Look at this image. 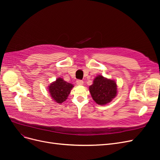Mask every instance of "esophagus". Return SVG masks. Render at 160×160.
<instances>
[{"mask_svg":"<svg viewBox=\"0 0 160 160\" xmlns=\"http://www.w3.org/2000/svg\"><path fill=\"white\" fill-rule=\"evenodd\" d=\"M77 85H82L83 84V81L82 80H77L76 81Z\"/></svg>","mask_w":160,"mask_h":160,"instance_id":"esophagus-1","label":"esophagus"}]
</instances>
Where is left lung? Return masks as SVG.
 <instances>
[{
  "label": "left lung",
  "mask_w": 160,
  "mask_h": 160,
  "mask_svg": "<svg viewBox=\"0 0 160 160\" xmlns=\"http://www.w3.org/2000/svg\"><path fill=\"white\" fill-rule=\"evenodd\" d=\"M89 91L92 98L97 103L106 105L117 95V85L113 80L98 75L95 78L93 84L89 86Z\"/></svg>",
  "instance_id": "8db88e82"
}]
</instances>
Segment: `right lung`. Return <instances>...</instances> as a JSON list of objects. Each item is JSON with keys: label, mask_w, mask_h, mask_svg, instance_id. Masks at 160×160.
I'll use <instances>...</instances> for the list:
<instances>
[{"label": "right lung", "mask_w": 160, "mask_h": 160, "mask_svg": "<svg viewBox=\"0 0 160 160\" xmlns=\"http://www.w3.org/2000/svg\"><path fill=\"white\" fill-rule=\"evenodd\" d=\"M72 88L73 85L71 83H67L61 78H58L49 86V91L53 100L58 103H61L68 98Z\"/></svg>", "instance_id": "obj_1"}]
</instances>
